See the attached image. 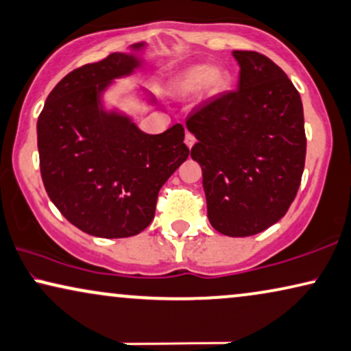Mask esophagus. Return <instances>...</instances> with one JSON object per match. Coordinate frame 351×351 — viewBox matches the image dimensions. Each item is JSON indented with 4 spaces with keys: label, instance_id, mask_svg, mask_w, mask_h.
I'll return each instance as SVG.
<instances>
[{
    "label": "esophagus",
    "instance_id": "esophagus-1",
    "mask_svg": "<svg viewBox=\"0 0 351 351\" xmlns=\"http://www.w3.org/2000/svg\"><path fill=\"white\" fill-rule=\"evenodd\" d=\"M185 145L189 148H192L195 145V136L190 134V132H185Z\"/></svg>",
    "mask_w": 351,
    "mask_h": 351
}]
</instances>
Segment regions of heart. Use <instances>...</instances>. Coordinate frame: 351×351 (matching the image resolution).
Here are the masks:
<instances>
[{
	"label": "heart",
	"instance_id": "heart-1",
	"mask_svg": "<svg viewBox=\"0 0 351 351\" xmlns=\"http://www.w3.org/2000/svg\"><path fill=\"white\" fill-rule=\"evenodd\" d=\"M230 82L229 72L222 67L195 64L186 67L172 82V92L179 97H190L199 90L204 99L215 98L227 88Z\"/></svg>",
	"mask_w": 351,
	"mask_h": 351
}]
</instances>
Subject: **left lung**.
<instances>
[{
    "label": "left lung",
    "mask_w": 351,
    "mask_h": 351,
    "mask_svg": "<svg viewBox=\"0 0 351 351\" xmlns=\"http://www.w3.org/2000/svg\"><path fill=\"white\" fill-rule=\"evenodd\" d=\"M235 92L197 106L186 119L198 140L208 219L219 234L250 237L280 221L298 192L306 156L303 104L279 66L256 51H232Z\"/></svg>",
    "instance_id": "8db88e82"
}]
</instances>
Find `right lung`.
Instances as JSON below:
<instances>
[{
    "label": "right lung",
    "mask_w": 351,
    "mask_h": 351,
    "mask_svg": "<svg viewBox=\"0 0 351 351\" xmlns=\"http://www.w3.org/2000/svg\"><path fill=\"white\" fill-rule=\"evenodd\" d=\"M145 42L130 53L67 74L48 95L36 122L40 171L61 215L85 234L124 239L147 229L159 189L189 158L184 127L145 134L130 116L106 109L103 95L116 79L143 66ZM148 103L156 104L153 95Z\"/></svg>",
    "instance_id": "right-lung-1"
}]
</instances>
